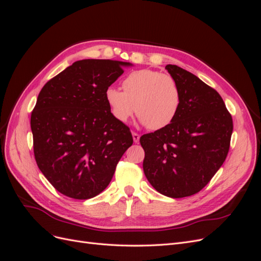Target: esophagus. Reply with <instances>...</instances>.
<instances>
[{"label":"esophagus","mask_w":261,"mask_h":261,"mask_svg":"<svg viewBox=\"0 0 261 261\" xmlns=\"http://www.w3.org/2000/svg\"><path fill=\"white\" fill-rule=\"evenodd\" d=\"M132 135H133L134 143H138V141H139V138H140L139 134H137V133H135V132H133V133H132Z\"/></svg>","instance_id":"obj_1"}]
</instances>
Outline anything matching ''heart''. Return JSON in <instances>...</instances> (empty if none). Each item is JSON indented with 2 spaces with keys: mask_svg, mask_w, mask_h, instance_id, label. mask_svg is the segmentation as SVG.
<instances>
[{
  "mask_svg": "<svg viewBox=\"0 0 261 261\" xmlns=\"http://www.w3.org/2000/svg\"><path fill=\"white\" fill-rule=\"evenodd\" d=\"M122 87L123 91L114 87L106 91L107 103L118 122L126 123L135 112L150 129L164 128L174 121L180 91L171 75L139 69L126 77Z\"/></svg>",
  "mask_w": 261,
  "mask_h": 261,
  "instance_id": "1",
  "label": "heart"
}]
</instances>
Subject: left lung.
<instances>
[{
	"label": "left lung",
	"instance_id": "left-lung-1",
	"mask_svg": "<svg viewBox=\"0 0 261 261\" xmlns=\"http://www.w3.org/2000/svg\"><path fill=\"white\" fill-rule=\"evenodd\" d=\"M165 69L180 91L178 112L167 127L140 137L149 183L171 198L195 195L223 164L233 120L217 90L176 65Z\"/></svg>",
	"mask_w": 261,
	"mask_h": 261
}]
</instances>
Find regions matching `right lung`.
I'll list each match as a JSON object with an SVG mask.
<instances>
[{
  "instance_id": "1",
  "label": "right lung",
  "mask_w": 261,
  "mask_h": 261,
  "mask_svg": "<svg viewBox=\"0 0 261 261\" xmlns=\"http://www.w3.org/2000/svg\"><path fill=\"white\" fill-rule=\"evenodd\" d=\"M129 63L82 60L46 83L31 112L35 159L61 194L89 199L103 192L133 136L112 115L106 91Z\"/></svg>"
}]
</instances>
